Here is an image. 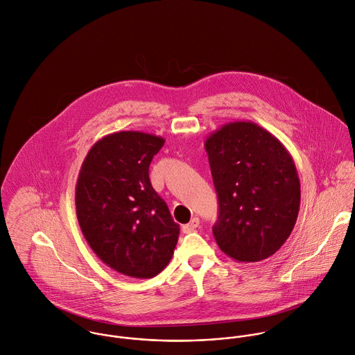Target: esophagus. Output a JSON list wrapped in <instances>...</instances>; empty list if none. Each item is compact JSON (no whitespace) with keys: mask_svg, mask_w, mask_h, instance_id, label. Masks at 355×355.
<instances>
[{"mask_svg":"<svg viewBox=\"0 0 355 355\" xmlns=\"http://www.w3.org/2000/svg\"><path fill=\"white\" fill-rule=\"evenodd\" d=\"M199 218H192L191 219V222H188L187 225H182V232L184 233H191V232H193L198 226H199Z\"/></svg>","mask_w":355,"mask_h":355,"instance_id":"esophagus-1","label":"esophagus"}]
</instances>
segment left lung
<instances>
[{"mask_svg":"<svg viewBox=\"0 0 355 355\" xmlns=\"http://www.w3.org/2000/svg\"><path fill=\"white\" fill-rule=\"evenodd\" d=\"M219 203L214 237L237 262H259L286 241L300 206L292 156L272 133L250 121L229 122L205 144Z\"/></svg>","mask_w":355,"mask_h":355,"instance_id":"1","label":"left lung"}]
</instances>
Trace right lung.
<instances>
[{
    "label": "right lung",
    "instance_id": "right-lung-1",
    "mask_svg": "<svg viewBox=\"0 0 355 355\" xmlns=\"http://www.w3.org/2000/svg\"><path fill=\"white\" fill-rule=\"evenodd\" d=\"M164 139L142 132L103 137L87 152L75 187L80 230L107 266L150 279L170 262L180 225L149 181V164Z\"/></svg>",
    "mask_w": 355,
    "mask_h": 355
}]
</instances>
